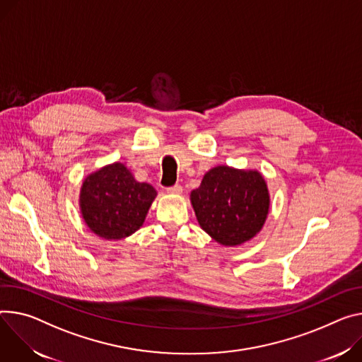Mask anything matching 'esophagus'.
Masks as SVG:
<instances>
[{
  "mask_svg": "<svg viewBox=\"0 0 362 362\" xmlns=\"http://www.w3.org/2000/svg\"><path fill=\"white\" fill-rule=\"evenodd\" d=\"M182 192H183V187L180 185H175L168 189V193H170V194H180Z\"/></svg>",
  "mask_w": 362,
  "mask_h": 362,
  "instance_id": "34e87169",
  "label": "esophagus"
}]
</instances>
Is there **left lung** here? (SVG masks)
I'll use <instances>...</instances> for the list:
<instances>
[{"mask_svg":"<svg viewBox=\"0 0 362 362\" xmlns=\"http://www.w3.org/2000/svg\"><path fill=\"white\" fill-rule=\"evenodd\" d=\"M190 204L201 228L214 241L237 247L252 240L264 226L270 192L258 170L219 164L190 192Z\"/></svg>","mask_w":362,"mask_h":362,"instance_id":"left-lung-1","label":"left lung"}]
</instances>
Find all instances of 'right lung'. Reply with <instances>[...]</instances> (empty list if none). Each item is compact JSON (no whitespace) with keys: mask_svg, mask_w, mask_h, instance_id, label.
Listing matches in <instances>:
<instances>
[{"mask_svg":"<svg viewBox=\"0 0 362 362\" xmlns=\"http://www.w3.org/2000/svg\"><path fill=\"white\" fill-rule=\"evenodd\" d=\"M156 196L150 183L139 182L124 163L114 161L85 176L79 211L92 234L118 241L143 226Z\"/></svg>","mask_w":362,"mask_h":362,"instance_id":"right-lung-1","label":"right lung"}]
</instances>
